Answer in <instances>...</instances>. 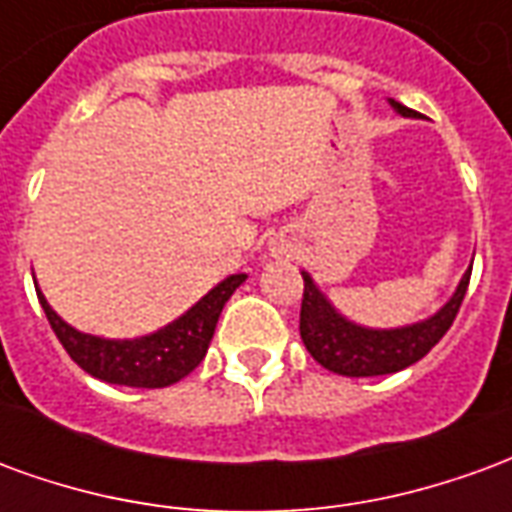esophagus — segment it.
<instances>
[{
	"label": "esophagus",
	"mask_w": 512,
	"mask_h": 512,
	"mask_svg": "<svg viewBox=\"0 0 512 512\" xmlns=\"http://www.w3.org/2000/svg\"><path fill=\"white\" fill-rule=\"evenodd\" d=\"M271 255H277V257L279 255H290V244L285 241V238H282V235L271 241Z\"/></svg>",
	"instance_id": "34e87169"
}]
</instances>
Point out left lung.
Segmentation results:
<instances>
[{
  "label": "left lung",
  "mask_w": 512,
  "mask_h": 512,
  "mask_svg": "<svg viewBox=\"0 0 512 512\" xmlns=\"http://www.w3.org/2000/svg\"><path fill=\"white\" fill-rule=\"evenodd\" d=\"M389 104L397 115L417 117V112L408 106L397 101H389ZM301 277H304V299H301L299 332L312 359L340 376L367 378L406 370L439 343L461 310L472 266L458 282L452 299L436 315L411 326H400V329H365L359 323L348 321L329 304V299L323 296L307 271H301Z\"/></svg>",
  "instance_id": "8db88e82"
}]
</instances>
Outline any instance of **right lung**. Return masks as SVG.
Segmentation results:
<instances>
[{"label": "right lung", "mask_w": 512, "mask_h": 512, "mask_svg": "<svg viewBox=\"0 0 512 512\" xmlns=\"http://www.w3.org/2000/svg\"><path fill=\"white\" fill-rule=\"evenodd\" d=\"M244 279L246 274L227 277L216 288L208 290L186 315H180L178 321L167 323L164 329L153 334L136 337V340H104V337L76 332L51 310L38 285L35 290H38L40 307L46 312L57 340L84 373L101 378L106 384L161 389V386L175 384L180 378L189 376L191 370L205 359L224 304Z\"/></svg>", "instance_id": "add662e5"}]
</instances>
